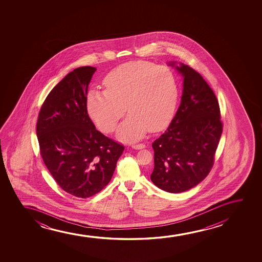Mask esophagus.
Listing matches in <instances>:
<instances>
[{
  "label": "esophagus",
  "instance_id": "obj_1",
  "mask_svg": "<svg viewBox=\"0 0 262 262\" xmlns=\"http://www.w3.org/2000/svg\"><path fill=\"white\" fill-rule=\"evenodd\" d=\"M132 147L133 148H135V149H140V148H144L145 147V145L142 143L140 144H133V146Z\"/></svg>",
  "mask_w": 262,
  "mask_h": 262
}]
</instances>
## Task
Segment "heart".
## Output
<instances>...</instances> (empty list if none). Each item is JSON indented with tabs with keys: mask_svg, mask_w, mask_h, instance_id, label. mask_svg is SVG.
I'll use <instances>...</instances> for the list:
<instances>
[{
	"mask_svg": "<svg viewBox=\"0 0 262 262\" xmlns=\"http://www.w3.org/2000/svg\"><path fill=\"white\" fill-rule=\"evenodd\" d=\"M105 90H90L86 110L105 133L115 130L125 114L129 116L117 130L119 140H139L147 133L165 129L174 115L179 86L171 69L150 61H129L104 77Z\"/></svg>",
	"mask_w": 262,
	"mask_h": 262,
	"instance_id": "1",
	"label": "heart"
}]
</instances>
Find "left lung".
Returning <instances> with one entry per match:
<instances>
[{
  "label": "left lung",
  "mask_w": 262,
  "mask_h": 262,
  "mask_svg": "<svg viewBox=\"0 0 262 262\" xmlns=\"http://www.w3.org/2000/svg\"><path fill=\"white\" fill-rule=\"evenodd\" d=\"M174 65V62L171 63ZM182 100L167 129L152 143L151 181L161 190L180 193L207 177L215 161L223 132L219 100L202 76L187 65Z\"/></svg>",
  "instance_id": "8db88e82"
}]
</instances>
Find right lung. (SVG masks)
I'll use <instances>...</instances> for the list:
<instances>
[{
  "label": "right lung",
  "instance_id": "obj_1",
  "mask_svg": "<svg viewBox=\"0 0 262 262\" xmlns=\"http://www.w3.org/2000/svg\"><path fill=\"white\" fill-rule=\"evenodd\" d=\"M97 69L77 68L48 94L40 109L36 135L43 163L62 190L91 197L111 181L124 146L96 129L86 94Z\"/></svg>",
  "mask_w": 262,
  "mask_h": 262
}]
</instances>
